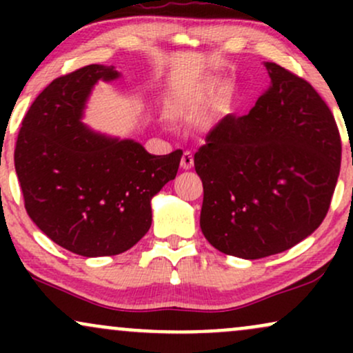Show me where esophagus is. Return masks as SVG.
<instances>
[{"label":"esophagus","instance_id":"1","mask_svg":"<svg viewBox=\"0 0 353 353\" xmlns=\"http://www.w3.org/2000/svg\"><path fill=\"white\" fill-rule=\"evenodd\" d=\"M192 165H194V156H192V152L185 151L184 154H182L181 168L185 169V171H189V169H192Z\"/></svg>","mask_w":353,"mask_h":353}]
</instances>
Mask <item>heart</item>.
I'll list each match as a JSON object with an SVG mask.
<instances>
[{"mask_svg": "<svg viewBox=\"0 0 353 353\" xmlns=\"http://www.w3.org/2000/svg\"><path fill=\"white\" fill-rule=\"evenodd\" d=\"M217 86L219 83L216 79L212 78H208V79H202L199 81L197 84H194L192 88L189 89V91H185L184 94V103L185 104H202L205 103V101H209L212 98L214 92L217 91ZM230 106V94L221 96L217 101V108L221 109V111H228Z\"/></svg>", "mask_w": 353, "mask_h": 353, "instance_id": "obj_1", "label": "heart"}]
</instances>
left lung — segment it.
I'll return each instance as SVG.
<instances>
[{
  "label": "left lung",
  "mask_w": 353,
  "mask_h": 353,
  "mask_svg": "<svg viewBox=\"0 0 353 353\" xmlns=\"http://www.w3.org/2000/svg\"><path fill=\"white\" fill-rule=\"evenodd\" d=\"M270 86L247 116H225L194 154L209 244L262 259L309 237L329 212L342 161L337 124L319 92L264 63Z\"/></svg>",
  "instance_id": "1"
}]
</instances>
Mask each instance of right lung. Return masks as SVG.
<instances>
[{"label":"right lung","instance_id":"1","mask_svg":"<svg viewBox=\"0 0 353 353\" xmlns=\"http://www.w3.org/2000/svg\"><path fill=\"white\" fill-rule=\"evenodd\" d=\"M119 76L114 66L89 64L56 78L28 109L16 141L28 216L83 257L125 252L145 236L151 199L176 177L182 157L181 149L154 156L136 141L83 124L94 84Z\"/></svg>","mask_w":353,"mask_h":353}]
</instances>
